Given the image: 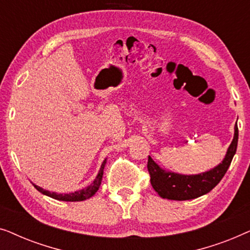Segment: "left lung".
Listing matches in <instances>:
<instances>
[{
  "mask_svg": "<svg viewBox=\"0 0 250 250\" xmlns=\"http://www.w3.org/2000/svg\"><path fill=\"white\" fill-rule=\"evenodd\" d=\"M238 136V126L235 125L233 140L222 163L208 172L196 174V175H183V174L169 172L162 168L149 156L148 170L152 188L164 199L170 200H190L208 193L220 183L227 173L232 158L237 151Z\"/></svg>",
  "mask_w": 250,
  "mask_h": 250,
  "instance_id": "obj_1",
  "label": "left lung"
}]
</instances>
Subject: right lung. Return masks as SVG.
<instances>
[{"label": "right lung", "mask_w": 250, "mask_h": 250, "mask_svg": "<svg viewBox=\"0 0 250 250\" xmlns=\"http://www.w3.org/2000/svg\"><path fill=\"white\" fill-rule=\"evenodd\" d=\"M105 163H107V159H104V163L101 164L100 170H99L97 177H95L94 181L90 184V186H87L86 188H84V189H82V190L75 191V192L64 193V194L63 193H57V192H50V191L44 190L41 187L35 186V184H33V186L35 187L36 190H39L41 193L45 194V196L51 197V198H53V199H57V200H62V201H83V200H86V199H88V198H91L92 196H93V194H95V192H97V191L99 190V188H100L102 176H104V168Z\"/></svg>", "instance_id": "obj_1"}]
</instances>
